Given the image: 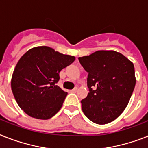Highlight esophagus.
I'll return each instance as SVG.
<instances>
[{"instance_id": "1", "label": "esophagus", "mask_w": 148, "mask_h": 148, "mask_svg": "<svg viewBox=\"0 0 148 148\" xmlns=\"http://www.w3.org/2000/svg\"><path fill=\"white\" fill-rule=\"evenodd\" d=\"M77 90V87H74L73 90H71V92H73V93H74V92H76V91Z\"/></svg>"}]
</instances>
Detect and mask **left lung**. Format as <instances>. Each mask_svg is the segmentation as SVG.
Segmentation results:
<instances>
[{
	"label": "left lung",
	"instance_id": "1",
	"mask_svg": "<svg viewBox=\"0 0 148 148\" xmlns=\"http://www.w3.org/2000/svg\"><path fill=\"white\" fill-rule=\"evenodd\" d=\"M78 59L88 73L89 93L81 100L83 112L97 124L112 122L124 111L134 90V64L115 51H97Z\"/></svg>",
	"mask_w": 148,
	"mask_h": 148
}]
</instances>
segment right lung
<instances>
[{
    "mask_svg": "<svg viewBox=\"0 0 148 148\" xmlns=\"http://www.w3.org/2000/svg\"><path fill=\"white\" fill-rule=\"evenodd\" d=\"M75 60L48 46L29 49L17 62L11 79L16 101L28 116L46 120L62 108L67 92L56 85L60 71Z\"/></svg>",
    "mask_w": 148,
    "mask_h": 148,
    "instance_id": "1",
    "label": "right lung"
}]
</instances>
